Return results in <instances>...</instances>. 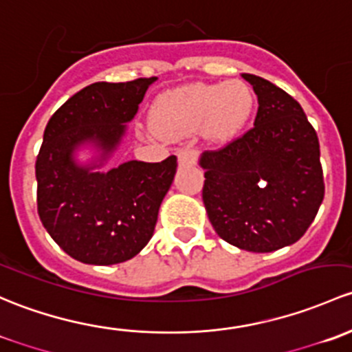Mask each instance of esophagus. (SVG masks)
<instances>
[{
    "mask_svg": "<svg viewBox=\"0 0 352 352\" xmlns=\"http://www.w3.org/2000/svg\"><path fill=\"white\" fill-rule=\"evenodd\" d=\"M197 151L181 149L177 152V164L179 166H193L197 162Z\"/></svg>",
    "mask_w": 352,
    "mask_h": 352,
    "instance_id": "34e87169",
    "label": "esophagus"
}]
</instances>
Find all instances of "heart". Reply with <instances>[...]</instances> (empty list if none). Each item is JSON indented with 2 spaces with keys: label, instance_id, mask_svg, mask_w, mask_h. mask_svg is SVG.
Returning <instances> with one entry per match:
<instances>
[{
  "label": "heart",
  "instance_id": "1",
  "mask_svg": "<svg viewBox=\"0 0 352 352\" xmlns=\"http://www.w3.org/2000/svg\"><path fill=\"white\" fill-rule=\"evenodd\" d=\"M252 110V93L242 81L183 86L162 93L152 104L151 120L164 137H184L203 130L210 142L230 139Z\"/></svg>",
  "mask_w": 352,
  "mask_h": 352
}]
</instances>
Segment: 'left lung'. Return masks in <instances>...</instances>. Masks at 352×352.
<instances>
[{
  "label": "left lung",
  "instance_id": "obj_1",
  "mask_svg": "<svg viewBox=\"0 0 352 352\" xmlns=\"http://www.w3.org/2000/svg\"><path fill=\"white\" fill-rule=\"evenodd\" d=\"M241 76L257 95L254 126L223 149L200 155L203 203L223 241L273 252L295 244L320 208V146L298 101L267 79Z\"/></svg>",
  "mask_w": 352,
  "mask_h": 352
}]
</instances>
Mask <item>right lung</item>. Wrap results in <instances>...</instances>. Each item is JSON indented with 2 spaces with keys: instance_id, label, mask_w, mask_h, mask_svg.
<instances>
[{
  "instance_id": "1",
  "label": "right lung",
  "mask_w": 352,
  "mask_h": 352,
  "mask_svg": "<svg viewBox=\"0 0 352 352\" xmlns=\"http://www.w3.org/2000/svg\"><path fill=\"white\" fill-rule=\"evenodd\" d=\"M157 78L93 82L50 117L35 176L42 226L64 252L110 266L139 254L154 234L159 206L176 175V157L126 161L103 171L120 147L126 123ZM82 148L96 152L81 163Z\"/></svg>"
}]
</instances>
